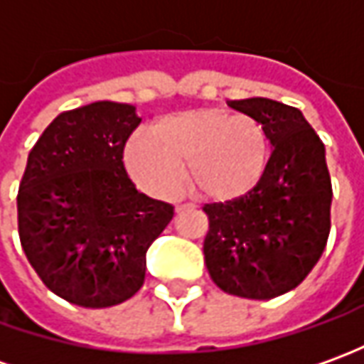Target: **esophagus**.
Returning a JSON list of instances; mask_svg holds the SVG:
<instances>
[{
    "instance_id": "obj_1",
    "label": "esophagus",
    "mask_w": 364,
    "mask_h": 364,
    "mask_svg": "<svg viewBox=\"0 0 364 364\" xmlns=\"http://www.w3.org/2000/svg\"><path fill=\"white\" fill-rule=\"evenodd\" d=\"M190 206H192V204H178V206H176V212L184 210V208H190Z\"/></svg>"
}]
</instances>
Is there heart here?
<instances>
[{
  "label": "heart",
  "mask_w": 364,
  "mask_h": 364,
  "mask_svg": "<svg viewBox=\"0 0 364 364\" xmlns=\"http://www.w3.org/2000/svg\"><path fill=\"white\" fill-rule=\"evenodd\" d=\"M267 158V132L256 119L212 108L166 116L126 146L130 176L158 198H172L182 186L184 162L200 198H240L258 184Z\"/></svg>",
  "instance_id": "b5f03b06"
}]
</instances>
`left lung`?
I'll use <instances>...</instances> for the list:
<instances>
[{"instance_id":"8db88e82","label":"left lung","mask_w":364,"mask_h":364,"mask_svg":"<svg viewBox=\"0 0 364 364\" xmlns=\"http://www.w3.org/2000/svg\"><path fill=\"white\" fill-rule=\"evenodd\" d=\"M226 104L264 128L272 154L248 194L204 206V260L224 292L268 301L296 289L326 246L333 188L324 144L301 109L267 97Z\"/></svg>"}]
</instances>
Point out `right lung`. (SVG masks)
Here are the masks:
<instances>
[{"mask_svg": "<svg viewBox=\"0 0 364 364\" xmlns=\"http://www.w3.org/2000/svg\"><path fill=\"white\" fill-rule=\"evenodd\" d=\"M142 118L118 102L63 112L31 148L17 194L19 240L43 284L106 309L142 289L146 252L174 206L140 194L122 154Z\"/></svg>", "mask_w": 364, "mask_h": 364, "instance_id": "obj_1", "label": "right lung"}]
</instances>
